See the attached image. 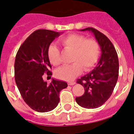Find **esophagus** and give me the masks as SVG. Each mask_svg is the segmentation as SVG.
Returning <instances> with one entry per match:
<instances>
[{
  "label": "esophagus",
  "instance_id": "obj_1",
  "mask_svg": "<svg viewBox=\"0 0 134 134\" xmlns=\"http://www.w3.org/2000/svg\"><path fill=\"white\" fill-rule=\"evenodd\" d=\"M75 84V81H68V85L69 86H74Z\"/></svg>",
  "mask_w": 134,
  "mask_h": 134
}]
</instances>
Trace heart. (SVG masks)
Wrapping results in <instances>:
<instances>
[{
  "label": "heart",
  "instance_id": "b5f03b06",
  "mask_svg": "<svg viewBox=\"0 0 134 134\" xmlns=\"http://www.w3.org/2000/svg\"><path fill=\"white\" fill-rule=\"evenodd\" d=\"M60 43L65 51L73 52L71 59L73 63L60 67L56 72V75L60 80L72 81L81 74L83 69L85 71L91 70L99 59L100 48L95 40L72 34L61 38ZM48 57L51 63L54 66H59L62 62L60 49L54 44L48 46Z\"/></svg>",
  "mask_w": 134,
  "mask_h": 134
}]
</instances>
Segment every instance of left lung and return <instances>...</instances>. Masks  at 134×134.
Wrapping results in <instances>:
<instances>
[{
    "instance_id": "left-lung-1",
    "label": "left lung",
    "mask_w": 134,
    "mask_h": 134,
    "mask_svg": "<svg viewBox=\"0 0 134 134\" xmlns=\"http://www.w3.org/2000/svg\"><path fill=\"white\" fill-rule=\"evenodd\" d=\"M90 31L94 35L101 49V56L97 65L89 74L77 80L84 88V94L75 98L81 107L96 109L104 104L112 94L119 76L117 53L110 40L93 27L81 31Z\"/></svg>"
}]
</instances>
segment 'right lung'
I'll use <instances>...</instances> for the list:
<instances>
[{
  "instance_id": "add662e5",
  "label": "right lung",
  "mask_w": 134,
  "mask_h": 134,
  "mask_svg": "<svg viewBox=\"0 0 134 134\" xmlns=\"http://www.w3.org/2000/svg\"><path fill=\"white\" fill-rule=\"evenodd\" d=\"M60 32L38 30L19 47L15 61V80L24 100L37 112L53 110L59 102V93L67 87L63 81L53 79L50 84L43 80L44 74L52 75L48 48Z\"/></svg>"
}]
</instances>
